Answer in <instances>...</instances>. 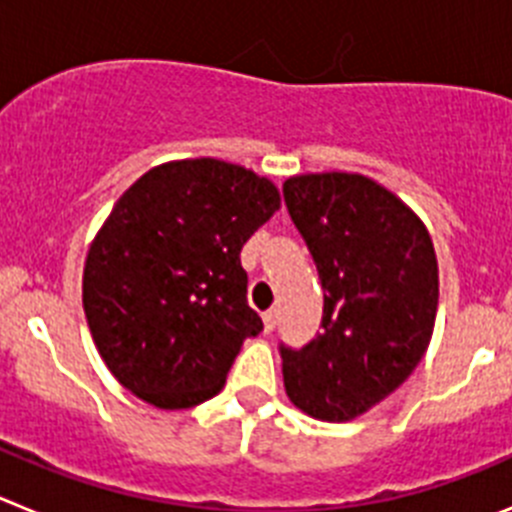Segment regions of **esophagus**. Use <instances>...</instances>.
<instances>
[{
	"instance_id": "obj_1",
	"label": "esophagus",
	"mask_w": 512,
	"mask_h": 512,
	"mask_svg": "<svg viewBox=\"0 0 512 512\" xmlns=\"http://www.w3.org/2000/svg\"><path fill=\"white\" fill-rule=\"evenodd\" d=\"M277 328V310H266L264 312V330L271 333V330Z\"/></svg>"
}]
</instances>
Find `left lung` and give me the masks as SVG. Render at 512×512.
I'll return each instance as SVG.
<instances>
[{
    "instance_id": "left-lung-1",
    "label": "left lung",
    "mask_w": 512,
    "mask_h": 512,
    "mask_svg": "<svg viewBox=\"0 0 512 512\" xmlns=\"http://www.w3.org/2000/svg\"><path fill=\"white\" fill-rule=\"evenodd\" d=\"M284 205L325 289L320 333L279 343L289 400L343 423L382 402L413 374L431 341L438 264L431 235L408 205L359 174L284 182Z\"/></svg>"
}]
</instances>
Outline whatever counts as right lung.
<instances>
[{"label": "right lung", "instance_id": "1", "mask_svg": "<svg viewBox=\"0 0 512 512\" xmlns=\"http://www.w3.org/2000/svg\"><path fill=\"white\" fill-rule=\"evenodd\" d=\"M279 210L277 187L217 158L143 174L112 207L84 266V312L122 387L156 408L210 400L246 338L241 248Z\"/></svg>", "mask_w": 512, "mask_h": 512}]
</instances>
